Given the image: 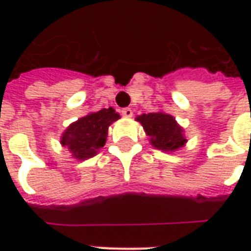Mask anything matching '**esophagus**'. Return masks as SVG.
Wrapping results in <instances>:
<instances>
[{
	"instance_id": "34e87169",
	"label": "esophagus",
	"mask_w": 251,
	"mask_h": 251,
	"mask_svg": "<svg viewBox=\"0 0 251 251\" xmlns=\"http://www.w3.org/2000/svg\"><path fill=\"white\" fill-rule=\"evenodd\" d=\"M121 113H122V115L126 117V118H130L131 115H133V110H131L130 107H125V109L121 110Z\"/></svg>"
}]
</instances>
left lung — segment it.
Segmentation results:
<instances>
[{"label":"left lung","mask_w":251,"mask_h":251,"mask_svg":"<svg viewBox=\"0 0 251 251\" xmlns=\"http://www.w3.org/2000/svg\"><path fill=\"white\" fill-rule=\"evenodd\" d=\"M141 122L147 134L151 137V144L161 151H175L183 147L187 141L172 115L165 113H149L137 117Z\"/></svg>","instance_id":"1"}]
</instances>
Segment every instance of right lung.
I'll return each mask as SVG.
<instances>
[{
  "instance_id": "obj_1",
  "label": "right lung",
  "mask_w": 251,
  "mask_h": 251,
  "mask_svg": "<svg viewBox=\"0 0 251 251\" xmlns=\"http://www.w3.org/2000/svg\"><path fill=\"white\" fill-rule=\"evenodd\" d=\"M120 118L113 107L102 109L72 124L62 136V145L79 160L90 158L106 144L110 124Z\"/></svg>"
}]
</instances>
